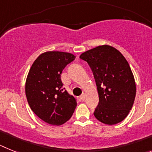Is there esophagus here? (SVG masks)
<instances>
[{"instance_id": "esophagus-1", "label": "esophagus", "mask_w": 152, "mask_h": 152, "mask_svg": "<svg viewBox=\"0 0 152 152\" xmlns=\"http://www.w3.org/2000/svg\"><path fill=\"white\" fill-rule=\"evenodd\" d=\"M85 99H86V94H84V93H83V94L80 96V99H81V100L84 101V100H85Z\"/></svg>"}]
</instances>
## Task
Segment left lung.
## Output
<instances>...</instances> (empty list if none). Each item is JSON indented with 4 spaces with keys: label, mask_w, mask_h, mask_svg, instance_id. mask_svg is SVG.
Listing matches in <instances>:
<instances>
[{
    "label": "left lung",
    "mask_w": 152,
    "mask_h": 152,
    "mask_svg": "<svg viewBox=\"0 0 152 152\" xmlns=\"http://www.w3.org/2000/svg\"><path fill=\"white\" fill-rule=\"evenodd\" d=\"M89 64L99 93L94 115L99 121L115 125L126 118L134 103L136 86L127 60L118 50L104 45L80 56Z\"/></svg>",
    "instance_id": "left-lung-1"
}]
</instances>
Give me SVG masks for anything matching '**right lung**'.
Here are the masks:
<instances>
[{
	"instance_id": "add662e5",
	"label": "right lung",
	"mask_w": 152,
	"mask_h": 152,
	"mask_svg": "<svg viewBox=\"0 0 152 152\" xmlns=\"http://www.w3.org/2000/svg\"><path fill=\"white\" fill-rule=\"evenodd\" d=\"M75 60L69 53L47 52L34 62L26 81V96L30 109L40 119L60 125L71 118L76 100L63 88V70Z\"/></svg>"
}]
</instances>
